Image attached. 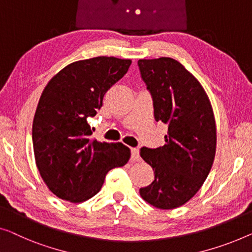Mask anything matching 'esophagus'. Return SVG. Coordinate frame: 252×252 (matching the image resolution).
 Masks as SVG:
<instances>
[{
    "instance_id": "obj_1",
    "label": "esophagus",
    "mask_w": 252,
    "mask_h": 252,
    "mask_svg": "<svg viewBox=\"0 0 252 252\" xmlns=\"http://www.w3.org/2000/svg\"><path fill=\"white\" fill-rule=\"evenodd\" d=\"M131 160H132V162H138V160H140V155H139L138 148H131Z\"/></svg>"
}]
</instances>
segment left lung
I'll return each instance as SVG.
<instances>
[{
  "mask_svg": "<svg viewBox=\"0 0 252 252\" xmlns=\"http://www.w3.org/2000/svg\"><path fill=\"white\" fill-rule=\"evenodd\" d=\"M138 66L155 120L168 127L163 147L140 149L155 180L139 192L154 207L173 209L189 201L207 179L216 152L215 118L200 82L176 60H139Z\"/></svg>",
  "mask_w": 252,
  "mask_h": 252,
  "instance_id": "8db88e82",
  "label": "left lung"
}]
</instances>
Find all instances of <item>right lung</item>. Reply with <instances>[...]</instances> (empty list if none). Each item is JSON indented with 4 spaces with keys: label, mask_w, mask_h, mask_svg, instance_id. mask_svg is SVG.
Instances as JSON below:
<instances>
[{
    "label": "right lung",
    "mask_w": 252,
    "mask_h": 252,
    "mask_svg": "<svg viewBox=\"0 0 252 252\" xmlns=\"http://www.w3.org/2000/svg\"><path fill=\"white\" fill-rule=\"evenodd\" d=\"M131 60L97 56L66 65L43 90L32 122L40 176L52 192L79 204L102 189L107 172L130 158L121 142H100L87 119L103 106L106 92L127 72Z\"/></svg>",
    "instance_id": "obj_1"
}]
</instances>
